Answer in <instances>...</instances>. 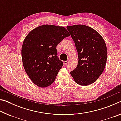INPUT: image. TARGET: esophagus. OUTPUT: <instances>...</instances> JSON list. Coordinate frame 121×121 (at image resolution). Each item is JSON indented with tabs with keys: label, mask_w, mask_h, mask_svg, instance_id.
I'll use <instances>...</instances> for the list:
<instances>
[{
	"label": "esophagus",
	"mask_w": 121,
	"mask_h": 121,
	"mask_svg": "<svg viewBox=\"0 0 121 121\" xmlns=\"http://www.w3.org/2000/svg\"><path fill=\"white\" fill-rule=\"evenodd\" d=\"M63 63H64V64H65V65H66L67 64V63H68V60H67V61H65L64 62H63Z\"/></svg>",
	"instance_id": "esophagus-1"
}]
</instances>
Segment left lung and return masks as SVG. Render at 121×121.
Listing matches in <instances>:
<instances>
[{
  "instance_id": "obj_1",
  "label": "left lung",
  "mask_w": 121,
  "mask_h": 121,
  "mask_svg": "<svg viewBox=\"0 0 121 121\" xmlns=\"http://www.w3.org/2000/svg\"><path fill=\"white\" fill-rule=\"evenodd\" d=\"M67 30L74 41L78 62L70 74L78 84L86 86L98 79L105 69L107 50L101 36L90 26L85 25L67 26Z\"/></svg>"
}]
</instances>
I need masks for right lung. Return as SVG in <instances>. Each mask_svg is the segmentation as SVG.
Wrapping results in <instances>:
<instances>
[{
    "instance_id": "add662e5",
    "label": "right lung",
    "mask_w": 121,
    "mask_h": 121,
    "mask_svg": "<svg viewBox=\"0 0 121 121\" xmlns=\"http://www.w3.org/2000/svg\"><path fill=\"white\" fill-rule=\"evenodd\" d=\"M69 36L63 26L46 24L34 29L26 36L22 46V62L35 84L45 87L54 82L63 65L56 47Z\"/></svg>"
}]
</instances>
